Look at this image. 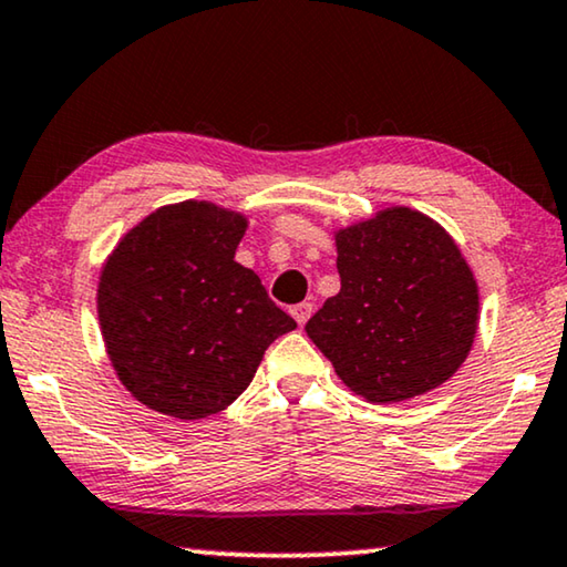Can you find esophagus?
Here are the masks:
<instances>
[{
    "instance_id": "esophagus-1",
    "label": "esophagus",
    "mask_w": 567,
    "mask_h": 567,
    "mask_svg": "<svg viewBox=\"0 0 567 567\" xmlns=\"http://www.w3.org/2000/svg\"><path fill=\"white\" fill-rule=\"evenodd\" d=\"M291 317L297 319L299 327H303V324H307V319L311 317V303L301 301V303H297V307H291Z\"/></svg>"
}]
</instances>
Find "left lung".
Instances as JSON below:
<instances>
[{"mask_svg": "<svg viewBox=\"0 0 567 567\" xmlns=\"http://www.w3.org/2000/svg\"><path fill=\"white\" fill-rule=\"evenodd\" d=\"M340 293L309 319V340L352 393L396 404L437 389L478 330V284L447 229L389 207L334 233Z\"/></svg>", "mask_w": 567, "mask_h": 567, "instance_id": "obj_1", "label": "left lung"}]
</instances>
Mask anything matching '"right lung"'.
I'll list each match as a JSON object with an SVG mask.
<instances>
[{"instance_id": "right-lung-1", "label": "right lung", "mask_w": 567, "mask_h": 567, "mask_svg": "<svg viewBox=\"0 0 567 567\" xmlns=\"http://www.w3.org/2000/svg\"><path fill=\"white\" fill-rule=\"evenodd\" d=\"M248 219L212 202L155 209L117 243L96 289L106 355L153 412L204 420L248 389L297 322L235 260Z\"/></svg>"}]
</instances>
